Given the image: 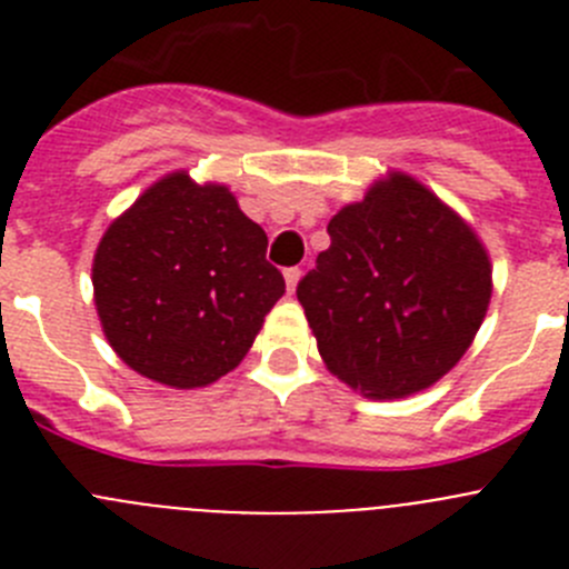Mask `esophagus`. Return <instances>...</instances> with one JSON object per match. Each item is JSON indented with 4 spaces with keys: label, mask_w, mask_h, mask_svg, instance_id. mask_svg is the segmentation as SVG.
<instances>
[{
    "label": "esophagus",
    "mask_w": 569,
    "mask_h": 569,
    "mask_svg": "<svg viewBox=\"0 0 569 569\" xmlns=\"http://www.w3.org/2000/svg\"><path fill=\"white\" fill-rule=\"evenodd\" d=\"M299 279H301V270L299 268H288V270H284V281H288V293H293L296 284H299Z\"/></svg>",
    "instance_id": "34e87169"
}]
</instances>
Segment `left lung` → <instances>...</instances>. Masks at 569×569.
I'll list each match as a JSON object with an SVG mask.
<instances>
[{"label":"left lung","instance_id":"8db88e82","mask_svg":"<svg viewBox=\"0 0 569 569\" xmlns=\"http://www.w3.org/2000/svg\"><path fill=\"white\" fill-rule=\"evenodd\" d=\"M299 281L321 359L370 399L425 390L465 356L490 305V259L459 216L396 173L330 219Z\"/></svg>","mask_w":569,"mask_h":569}]
</instances>
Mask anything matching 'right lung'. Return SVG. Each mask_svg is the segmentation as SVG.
Instances as JSON below:
<instances>
[{
  "instance_id": "1",
  "label": "right lung",
  "mask_w": 569,
  "mask_h": 569,
  "mask_svg": "<svg viewBox=\"0 0 569 569\" xmlns=\"http://www.w3.org/2000/svg\"><path fill=\"white\" fill-rule=\"evenodd\" d=\"M268 236L222 184L156 182L102 236L93 293L104 336L136 373L202 387L230 373L284 296Z\"/></svg>"
}]
</instances>
